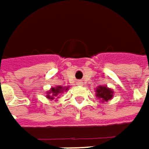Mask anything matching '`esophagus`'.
Segmentation results:
<instances>
[{
    "mask_svg": "<svg viewBox=\"0 0 149 149\" xmlns=\"http://www.w3.org/2000/svg\"><path fill=\"white\" fill-rule=\"evenodd\" d=\"M78 84H82V83H81V82H79V83H78Z\"/></svg>",
    "mask_w": 149,
    "mask_h": 149,
    "instance_id": "1",
    "label": "esophagus"
}]
</instances>
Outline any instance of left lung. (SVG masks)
<instances>
[{
  "mask_svg": "<svg viewBox=\"0 0 149 149\" xmlns=\"http://www.w3.org/2000/svg\"><path fill=\"white\" fill-rule=\"evenodd\" d=\"M112 93H113V91H111L106 86H98L96 88V96L101 101H102V102L111 99Z\"/></svg>",
  "mask_w": 149,
  "mask_h": 149,
  "instance_id": "obj_1",
  "label": "left lung"
}]
</instances>
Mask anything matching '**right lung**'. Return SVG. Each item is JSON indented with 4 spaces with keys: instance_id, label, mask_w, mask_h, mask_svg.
<instances>
[{
    "instance_id": "obj_1",
    "label": "right lung",
    "mask_w": 149,
    "mask_h": 149,
    "mask_svg": "<svg viewBox=\"0 0 149 149\" xmlns=\"http://www.w3.org/2000/svg\"><path fill=\"white\" fill-rule=\"evenodd\" d=\"M67 90L68 89V88H62V87H61V86H58V87H56V88H52V89H51V91L49 92L48 93H47V97L48 98H51V99H54L53 97H56V96H58L59 93H61L63 92V90ZM50 93H52V96L49 95V94ZM58 98V97H57Z\"/></svg>"
}]
</instances>
